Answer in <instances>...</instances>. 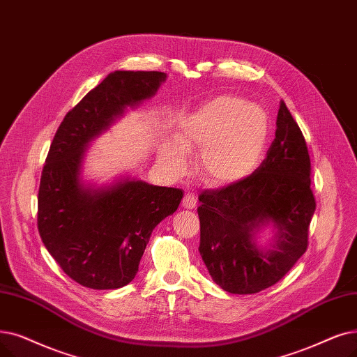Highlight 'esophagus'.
Wrapping results in <instances>:
<instances>
[{
	"mask_svg": "<svg viewBox=\"0 0 357 357\" xmlns=\"http://www.w3.org/2000/svg\"><path fill=\"white\" fill-rule=\"evenodd\" d=\"M195 206H197V195L191 194V192L185 194V197L182 199V207L190 210V208H195Z\"/></svg>",
	"mask_w": 357,
	"mask_h": 357,
	"instance_id": "obj_1",
	"label": "esophagus"
}]
</instances>
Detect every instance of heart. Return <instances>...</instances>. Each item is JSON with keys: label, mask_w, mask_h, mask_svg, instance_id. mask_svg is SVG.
<instances>
[{"label": "heart", "mask_w": 357, "mask_h": 357, "mask_svg": "<svg viewBox=\"0 0 357 357\" xmlns=\"http://www.w3.org/2000/svg\"><path fill=\"white\" fill-rule=\"evenodd\" d=\"M267 131V115L261 107L223 95L185 119L176 140L185 150L201 149L198 172L207 185L226 187L252 172L264 150ZM180 148L174 142L162 146V158L175 169L185 162Z\"/></svg>", "instance_id": "b5f03b06"}]
</instances>
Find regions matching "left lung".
<instances>
[{
    "label": "left lung",
    "mask_w": 357,
    "mask_h": 357,
    "mask_svg": "<svg viewBox=\"0 0 357 357\" xmlns=\"http://www.w3.org/2000/svg\"><path fill=\"white\" fill-rule=\"evenodd\" d=\"M198 251L213 280L234 294L264 290L289 273L307 248L317 207L305 137L284 102L275 138L255 172L198 197ZM271 221L279 229L273 248L258 250L253 234Z\"/></svg>",
    "instance_id": "8db88e82"
}]
</instances>
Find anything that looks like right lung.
Instances as JSON below:
<instances>
[{
    "label": "right lung",
    "instance_id": "add662e5",
    "mask_svg": "<svg viewBox=\"0 0 357 357\" xmlns=\"http://www.w3.org/2000/svg\"><path fill=\"white\" fill-rule=\"evenodd\" d=\"M160 71H115L64 116L46 156L38 229L63 271L89 289H119L138 271L153 229L174 214L182 190L127 179L109 188H84V147L127 106L158 91Z\"/></svg>",
    "mask_w": 357,
    "mask_h": 357
}]
</instances>
